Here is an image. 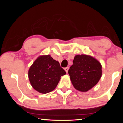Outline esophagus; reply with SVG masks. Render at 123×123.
Returning <instances> with one entry per match:
<instances>
[{"label": "esophagus", "instance_id": "esophagus-1", "mask_svg": "<svg viewBox=\"0 0 123 123\" xmlns=\"http://www.w3.org/2000/svg\"><path fill=\"white\" fill-rule=\"evenodd\" d=\"M68 69H69V67H67L64 68V70H65L66 73H68Z\"/></svg>", "mask_w": 123, "mask_h": 123}]
</instances>
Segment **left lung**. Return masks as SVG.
<instances>
[{"instance_id": "obj_1", "label": "left lung", "mask_w": 123, "mask_h": 123, "mask_svg": "<svg viewBox=\"0 0 123 123\" xmlns=\"http://www.w3.org/2000/svg\"><path fill=\"white\" fill-rule=\"evenodd\" d=\"M68 74L74 88L86 92L95 86L101 78L102 66L94 57L88 55L75 56Z\"/></svg>"}]
</instances>
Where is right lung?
<instances>
[{"label":"right lung","mask_w":123,"mask_h":123,"mask_svg":"<svg viewBox=\"0 0 123 123\" xmlns=\"http://www.w3.org/2000/svg\"><path fill=\"white\" fill-rule=\"evenodd\" d=\"M66 74L59 62L50 55H41L30 66L28 77L31 85L35 90L46 94L55 89L61 76Z\"/></svg>","instance_id":"1"}]
</instances>
